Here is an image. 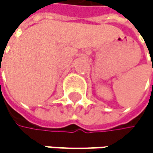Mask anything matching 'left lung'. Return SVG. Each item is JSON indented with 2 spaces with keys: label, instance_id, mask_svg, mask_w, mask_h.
<instances>
[{
  "label": "left lung",
  "instance_id": "obj_1",
  "mask_svg": "<svg viewBox=\"0 0 153 153\" xmlns=\"http://www.w3.org/2000/svg\"><path fill=\"white\" fill-rule=\"evenodd\" d=\"M150 55H151V54H150Z\"/></svg>",
  "mask_w": 153,
  "mask_h": 153
}]
</instances>
